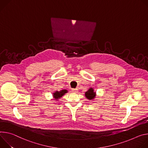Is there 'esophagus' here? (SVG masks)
<instances>
[{"instance_id":"esophagus-1","label":"esophagus","mask_w":148,"mask_h":148,"mask_svg":"<svg viewBox=\"0 0 148 148\" xmlns=\"http://www.w3.org/2000/svg\"><path fill=\"white\" fill-rule=\"evenodd\" d=\"M72 92H73V93H77V92L78 90H77V89H72Z\"/></svg>"}]
</instances>
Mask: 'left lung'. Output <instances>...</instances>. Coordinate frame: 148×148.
<instances>
[{
    "label": "left lung",
    "instance_id": "8db88e82",
    "mask_svg": "<svg viewBox=\"0 0 148 148\" xmlns=\"http://www.w3.org/2000/svg\"><path fill=\"white\" fill-rule=\"evenodd\" d=\"M85 97L89 101H95L96 97V93L95 92L93 88H90L88 91L85 92Z\"/></svg>",
    "mask_w": 148,
    "mask_h": 148
}]
</instances>
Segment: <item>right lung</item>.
I'll use <instances>...</instances> for the list:
<instances>
[{"label": "right lung", "instance_id": "obj_1", "mask_svg": "<svg viewBox=\"0 0 148 148\" xmlns=\"http://www.w3.org/2000/svg\"><path fill=\"white\" fill-rule=\"evenodd\" d=\"M68 92V90L66 89H62L60 91L57 90L53 93L52 96H53V97L55 100L58 101L65 93H66Z\"/></svg>", "mask_w": 148, "mask_h": 148}]
</instances>
